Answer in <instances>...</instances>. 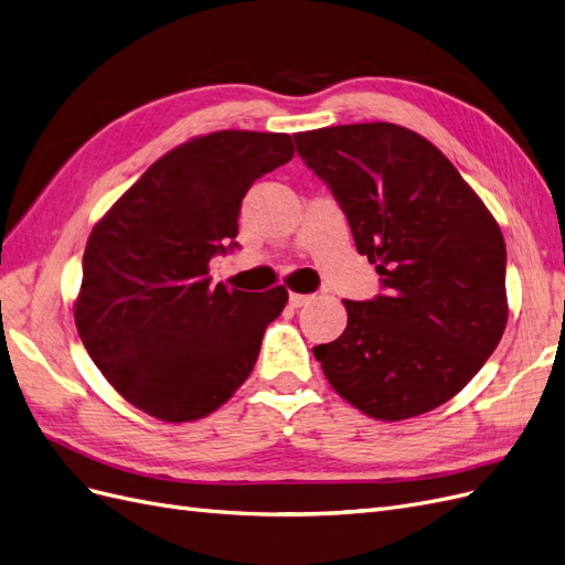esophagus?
Here are the masks:
<instances>
[{
    "instance_id": "esophagus-1",
    "label": "esophagus",
    "mask_w": 565,
    "mask_h": 565,
    "mask_svg": "<svg viewBox=\"0 0 565 565\" xmlns=\"http://www.w3.org/2000/svg\"><path fill=\"white\" fill-rule=\"evenodd\" d=\"M311 295H297V292H292L289 295V306H292V309H301V306H306V303H311Z\"/></svg>"
}]
</instances>
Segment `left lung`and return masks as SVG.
<instances>
[{"mask_svg": "<svg viewBox=\"0 0 565 565\" xmlns=\"http://www.w3.org/2000/svg\"><path fill=\"white\" fill-rule=\"evenodd\" d=\"M330 185L355 247L386 295L349 301L347 330L313 349L324 377L363 415L401 422L465 388L507 328V247L452 162L391 122L295 134Z\"/></svg>", "mask_w": 565, "mask_h": 565, "instance_id": "left-lung-1", "label": "left lung"}]
</instances>
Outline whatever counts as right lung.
I'll return each instance as SVG.
<instances>
[{
	"instance_id": "add662e5",
	"label": "right lung",
	"mask_w": 565,
	"mask_h": 565,
	"mask_svg": "<svg viewBox=\"0 0 565 565\" xmlns=\"http://www.w3.org/2000/svg\"><path fill=\"white\" fill-rule=\"evenodd\" d=\"M289 134L224 129L177 146L98 218L84 249L75 324L115 391L162 422L212 415L245 384L282 285H212L249 185L292 160Z\"/></svg>"
}]
</instances>
